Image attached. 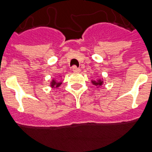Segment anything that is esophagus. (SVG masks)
<instances>
[{"instance_id":"esophagus-1","label":"esophagus","mask_w":152,"mask_h":152,"mask_svg":"<svg viewBox=\"0 0 152 152\" xmlns=\"http://www.w3.org/2000/svg\"><path fill=\"white\" fill-rule=\"evenodd\" d=\"M72 71L74 72H79L80 71V69L78 68L76 66H72Z\"/></svg>"}]
</instances>
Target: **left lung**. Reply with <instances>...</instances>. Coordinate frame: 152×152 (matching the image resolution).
I'll return each instance as SVG.
<instances>
[{"instance_id": "1", "label": "left lung", "mask_w": 152, "mask_h": 152, "mask_svg": "<svg viewBox=\"0 0 152 152\" xmlns=\"http://www.w3.org/2000/svg\"><path fill=\"white\" fill-rule=\"evenodd\" d=\"M93 85H94L95 86H101L102 85H103V80H92L91 81Z\"/></svg>"}]
</instances>
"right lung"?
Masks as SVG:
<instances>
[{
    "mask_svg": "<svg viewBox=\"0 0 152 152\" xmlns=\"http://www.w3.org/2000/svg\"><path fill=\"white\" fill-rule=\"evenodd\" d=\"M61 81H59V80H57L53 79L52 80V82H51V87L52 88H58L61 86Z\"/></svg>",
    "mask_w": 152,
    "mask_h": 152,
    "instance_id": "obj_1",
    "label": "right lung"
}]
</instances>
